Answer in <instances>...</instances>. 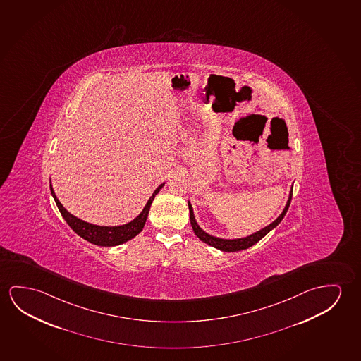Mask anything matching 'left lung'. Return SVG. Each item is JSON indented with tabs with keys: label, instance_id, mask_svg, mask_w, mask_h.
<instances>
[{
	"label": "left lung",
	"instance_id": "1",
	"mask_svg": "<svg viewBox=\"0 0 361 361\" xmlns=\"http://www.w3.org/2000/svg\"><path fill=\"white\" fill-rule=\"evenodd\" d=\"M291 197H293V188H291V191H290V195H288V202H286V206H285L283 212L280 214V216H279L275 221H272L270 225H267V228H261L257 233H254L252 235H250V236H246V238H241V239H220V238H215V236L205 233V231L197 225L196 220H195L194 210H192V206H191V204L189 202L190 222H191V226H192L195 235H196L202 243L210 245V246L215 247V249L226 251V252L241 251V250L249 249L250 246H252V245H255L256 243H259L267 233L271 231L272 228H275L278 226L279 224L283 220V216L286 215V212H288V206H290V202H291Z\"/></svg>",
	"mask_w": 361,
	"mask_h": 361
}]
</instances>
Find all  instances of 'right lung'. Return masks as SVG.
I'll return each instance as SVG.
<instances>
[{"mask_svg": "<svg viewBox=\"0 0 361 361\" xmlns=\"http://www.w3.org/2000/svg\"><path fill=\"white\" fill-rule=\"evenodd\" d=\"M164 185L165 183H161L160 186L155 190V192L152 194L147 201V204L145 205L144 210L140 212L139 216L135 217L133 221L128 222L121 226H99V225L90 224V222L83 221L78 217L73 216V214H70L56 197L51 183L50 190L56 205L61 212L62 217L68 224V226L78 233V236H81L82 239L87 240L91 244L97 245V246H116V245H121L128 240L133 239L136 235H139L142 231L145 222L149 215V211H150L151 204Z\"/></svg>", "mask_w": 361, "mask_h": 361, "instance_id": "obj_1", "label": "right lung"}]
</instances>
